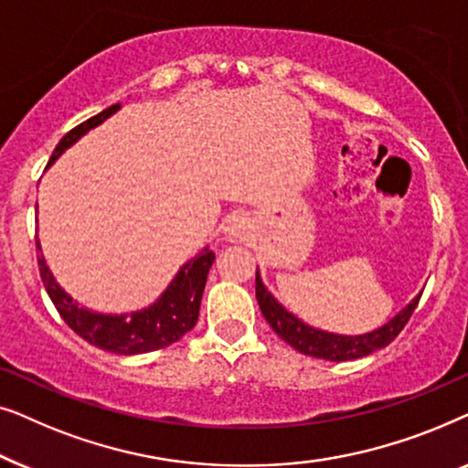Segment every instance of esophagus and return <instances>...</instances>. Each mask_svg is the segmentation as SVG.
<instances>
[{
	"instance_id": "obj_1",
	"label": "esophagus",
	"mask_w": 468,
	"mask_h": 468,
	"mask_svg": "<svg viewBox=\"0 0 468 468\" xmlns=\"http://www.w3.org/2000/svg\"><path fill=\"white\" fill-rule=\"evenodd\" d=\"M249 229H251V223L245 215H232L223 223V236L229 242H242L249 236Z\"/></svg>"
}]
</instances>
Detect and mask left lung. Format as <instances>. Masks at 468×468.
<instances>
[{"label": "left lung", "mask_w": 468, "mask_h": 468, "mask_svg": "<svg viewBox=\"0 0 468 468\" xmlns=\"http://www.w3.org/2000/svg\"><path fill=\"white\" fill-rule=\"evenodd\" d=\"M255 298H258L261 315L266 317L271 328L277 332L287 345H292L293 349L304 356L322 357V360L330 362H345L373 354V351L383 349L386 345L392 343L394 338L399 336V332L405 328V324L409 322V317H411L415 306H418L421 292L415 293L411 303L402 306L392 319H388V322L379 325V328L364 332V335H336V332L315 328V325L303 322V319L293 315L292 311H287L285 306L272 296L271 290L264 285V281H261L260 268L258 274H255Z\"/></svg>", "instance_id": "left-lung-1"}]
</instances>
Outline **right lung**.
Wrapping results in <instances>:
<instances>
[{"mask_svg":"<svg viewBox=\"0 0 468 468\" xmlns=\"http://www.w3.org/2000/svg\"><path fill=\"white\" fill-rule=\"evenodd\" d=\"M119 108L121 104L106 108V111L95 114V117L85 121V123L74 127L72 132H68L59 140V144L55 146L47 168H50L69 146L79 143L93 127L101 125L114 112H119ZM36 245L37 251H40V255H37V266H40L42 283L47 287L48 296L53 300L55 309L63 317V322L76 335L85 338L87 343L121 356H136L168 347V345L176 343L183 335H187L197 322L204 285H207L208 271L215 261V253L207 245L178 268L168 287L149 306L127 313H98L87 309V306H80L57 283L55 274L50 272L47 260H44L42 245L37 240V236Z\"/></svg>","mask_w":468,"mask_h":468,"instance_id":"add662e5","label":"right lung"}]
</instances>
